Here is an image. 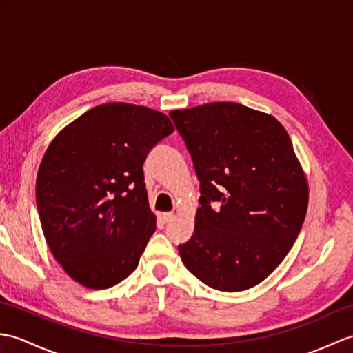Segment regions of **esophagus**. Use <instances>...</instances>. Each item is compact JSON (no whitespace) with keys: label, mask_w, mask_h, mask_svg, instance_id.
Masks as SVG:
<instances>
[{"label":"esophagus","mask_w":353,"mask_h":353,"mask_svg":"<svg viewBox=\"0 0 353 353\" xmlns=\"http://www.w3.org/2000/svg\"><path fill=\"white\" fill-rule=\"evenodd\" d=\"M161 219L163 220V223H170L172 219H174V214H172V212H163V214H161Z\"/></svg>","instance_id":"esophagus-1"}]
</instances>
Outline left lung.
<instances>
[{
	"instance_id": "obj_1",
	"label": "left lung",
	"mask_w": 353,
	"mask_h": 353,
	"mask_svg": "<svg viewBox=\"0 0 353 353\" xmlns=\"http://www.w3.org/2000/svg\"><path fill=\"white\" fill-rule=\"evenodd\" d=\"M200 181L185 267L208 287L243 291L262 282L294 244L308 182L283 125L243 104L171 110ZM219 203V208H212Z\"/></svg>"
}]
</instances>
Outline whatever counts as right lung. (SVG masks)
<instances>
[{
	"instance_id": "right-lung-1",
	"label": "right lung",
	"mask_w": 353,
	"mask_h": 353,
	"mask_svg": "<svg viewBox=\"0 0 353 353\" xmlns=\"http://www.w3.org/2000/svg\"><path fill=\"white\" fill-rule=\"evenodd\" d=\"M172 132L161 112L108 103L51 141L37 171V211L52 256L83 287L110 288L138 267L156 230L142 163Z\"/></svg>"
}]
</instances>
